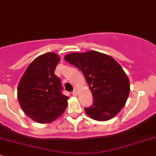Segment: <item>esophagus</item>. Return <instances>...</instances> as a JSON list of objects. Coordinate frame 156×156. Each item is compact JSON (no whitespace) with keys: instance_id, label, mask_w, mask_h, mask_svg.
I'll return each instance as SVG.
<instances>
[{"instance_id":"esophagus-1","label":"esophagus","mask_w":156,"mask_h":156,"mask_svg":"<svg viewBox=\"0 0 156 156\" xmlns=\"http://www.w3.org/2000/svg\"><path fill=\"white\" fill-rule=\"evenodd\" d=\"M72 95H73V96H76L77 94H78V92H77L76 90H74L72 92Z\"/></svg>"}]
</instances>
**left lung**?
I'll use <instances>...</instances> for the list:
<instances>
[{"instance_id":"left-lung-1","label":"left lung","mask_w":156,"mask_h":156,"mask_svg":"<svg viewBox=\"0 0 156 156\" xmlns=\"http://www.w3.org/2000/svg\"><path fill=\"white\" fill-rule=\"evenodd\" d=\"M65 60L84 74L93 95V104L84 108L86 113L96 121H108L125 106L130 82L121 66L111 56L100 52L72 53Z\"/></svg>"}]
</instances>
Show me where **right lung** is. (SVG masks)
I'll use <instances>...</instances> for the list:
<instances>
[{
	"label": "right lung",
	"instance_id": "add662e5",
	"mask_svg": "<svg viewBox=\"0 0 156 156\" xmlns=\"http://www.w3.org/2000/svg\"><path fill=\"white\" fill-rule=\"evenodd\" d=\"M60 60L47 53L36 58L22 77L17 89L20 106L26 115L38 123H50L62 114L69 97L62 93L60 78L54 74Z\"/></svg>",
	"mask_w": 156,
	"mask_h": 156
}]
</instances>
